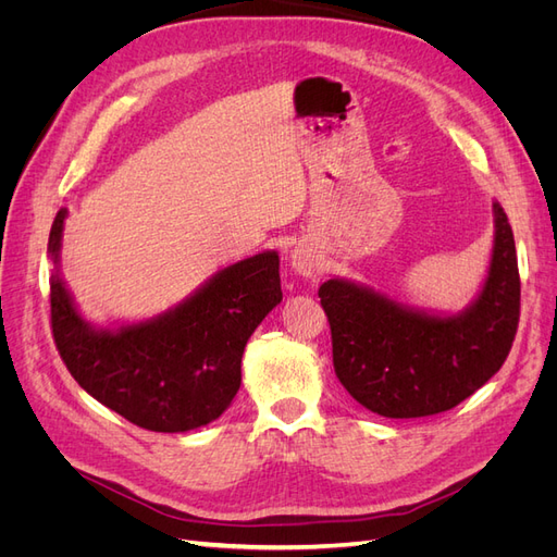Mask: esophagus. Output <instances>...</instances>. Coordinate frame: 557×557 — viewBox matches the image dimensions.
<instances>
[{
    "label": "esophagus",
    "mask_w": 557,
    "mask_h": 557,
    "mask_svg": "<svg viewBox=\"0 0 557 557\" xmlns=\"http://www.w3.org/2000/svg\"><path fill=\"white\" fill-rule=\"evenodd\" d=\"M293 272L301 278H313L323 269V256L311 244H297L290 252Z\"/></svg>",
    "instance_id": "1"
}]
</instances>
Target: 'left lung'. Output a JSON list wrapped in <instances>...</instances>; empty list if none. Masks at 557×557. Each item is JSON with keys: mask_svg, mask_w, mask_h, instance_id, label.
Instances as JSON below:
<instances>
[{"mask_svg": "<svg viewBox=\"0 0 557 557\" xmlns=\"http://www.w3.org/2000/svg\"><path fill=\"white\" fill-rule=\"evenodd\" d=\"M493 252L479 295L458 313L416 309L348 278L318 288L336 379L364 409L420 418L458 407L507 360L520 309L509 218L493 201Z\"/></svg>", "mask_w": 557, "mask_h": 557, "instance_id": "8db88e82", "label": "left lung"}]
</instances>
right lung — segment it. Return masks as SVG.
I'll return each mask as SVG.
<instances>
[{
    "label": "right lung",
    "instance_id": "obj_1",
    "mask_svg": "<svg viewBox=\"0 0 557 557\" xmlns=\"http://www.w3.org/2000/svg\"><path fill=\"white\" fill-rule=\"evenodd\" d=\"M50 227V325L76 383L129 423L150 432H190L221 418L242 385L250 334L281 305L278 252L234 262L176 307L121 325L81 315L60 272L64 221Z\"/></svg>",
    "mask_w": 557,
    "mask_h": 557
}]
</instances>
